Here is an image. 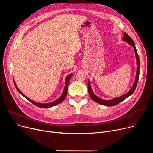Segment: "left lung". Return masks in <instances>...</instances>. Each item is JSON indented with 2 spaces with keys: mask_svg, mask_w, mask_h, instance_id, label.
Masks as SVG:
<instances>
[{
  "mask_svg": "<svg viewBox=\"0 0 153 153\" xmlns=\"http://www.w3.org/2000/svg\"><path fill=\"white\" fill-rule=\"evenodd\" d=\"M123 40L126 42H127L128 44L130 45L131 46H132L134 48V52H135V55H136V62H137V70H136V78H135V81L134 82L133 85V87H131V89L128 91L126 94L120 96V97H116L114 98L113 99L111 100H104L102 99L101 98H99V97H97V95H95L94 92L92 91L91 87V84H90V81L89 80H88V84H87V88H88V91H89V95L91 96V99L95 102H97L99 104H101V105H105V106H108V107H110V106H114L117 105L119 103H120L121 102H122L123 100H124L125 99H126V98H128L129 96H130L134 91L136 85H137V83L139 79V76H140V59H139V56L137 53V51H136V47L134 45V43L133 42V40L132 39V38L128 35L126 33H124L123 35Z\"/></svg>",
  "mask_w": 153,
  "mask_h": 153,
  "instance_id": "8db88e82",
  "label": "left lung"
}]
</instances>
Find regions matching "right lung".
<instances>
[{
  "label": "right lung",
  "instance_id": "right-lung-1",
  "mask_svg": "<svg viewBox=\"0 0 153 153\" xmlns=\"http://www.w3.org/2000/svg\"><path fill=\"white\" fill-rule=\"evenodd\" d=\"M72 75H73V74L71 73L70 74H69V75L66 77V84H65V87H64V90H63V92H62V95H61V97H60L59 99H58L57 100H54V101H53V102H51V103H37V102H35V101H33L32 100H31L30 99H29L28 97H27V96H25V95H24V94L19 89V88L17 87V85H16V84H15V81H14V80H13V82H14V85H15V87H16V89H17V90L19 91V92L22 95H23L24 97L26 98L28 100H29L30 102H31L32 103H33L35 105H36V106H37V107H39V108H50V107H53V106H55V105H58V104H59V103H60L61 102H62L64 100V99L66 98V95H67V92H68V88L69 82L70 79H71V77L72 76Z\"/></svg>",
  "mask_w": 153,
  "mask_h": 153
}]
</instances>
